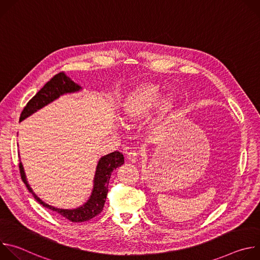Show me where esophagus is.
Returning a JSON list of instances; mask_svg holds the SVG:
<instances>
[{"instance_id":"1","label":"esophagus","mask_w":260,"mask_h":260,"mask_svg":"<svg viewBox=\"0 0 260 260\" xmlns=\"http://www.w3.org/2000/svg\"><path fill=\"white\" fill-rule=\"evenodd\" d=\"M139 155H140V152H139V151H137V150H132V151H129V152L127 153L126 157H127V159H128L131 162H136V161L138 160V158H139Z\"/></svg>"}]
</instances>
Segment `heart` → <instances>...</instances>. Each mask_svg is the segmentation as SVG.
Returning a JSON list of instances; mask_svg holds the SVG:
<instances>
[{
	"label": "heart",
	"mask_w": 260,
	"mask_h": 260,
	"mask_svg": "<svg viewBox=\"0 0 260 260\" xmlns=\"http://www.w3.org/2000/svg\"><path fill=\"white\" fill-rule=\"evenodd\" d=\"M158 107V118L166 119L173 115L178 107V96L171 92L166 95L159 85L147 84L136 89L126 100L123 112L128 120L137 121L149 116Z\"/></svg>",
	"instance_id": "obj_1"
}]
</instances>
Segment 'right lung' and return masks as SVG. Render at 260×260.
<instances>
[{"mask_svg":"<svg viewBox=\"0 0 260 260\" xmlns=\"http://www.w3.org/2000/svg\"><path fill=\"white\" fill-rule=\"evenodd\" d=\"M81 89L82 87L76 84L74 81H72V79L68 77L63 72L56 74V75L53 78H51L50 81H48L26 104V106L24 107V109L22 110V112L20 114L19 121H22L25 118L29 117L30 115L36 113L37 111L47 106L48 104L52 103L53 101L57 100L59 96L67 93L78 92ZM123 164H124V157H123V154L120 153L119 151H114L112 153H109L105 156H102L96 165L95 174L93 178V187H92L90 197L82 206L75 209L55 208L43 202L30 188L29 184L26 180V176H25L21 161L19 162V171H20L21 179L25 184L26 188L39 204H41L45 208H48L56 212L58 215L62 216L63 218L72 222H84L95 217L98 214H100L103 211L107 193H108V184H109V179L111 177V174H112V172L115 169L122 166Z\"/></svg>","mask_w":260,"mask_h":260,"instance_id":"right-lung-1","label":"right lung"}]
</instances>
